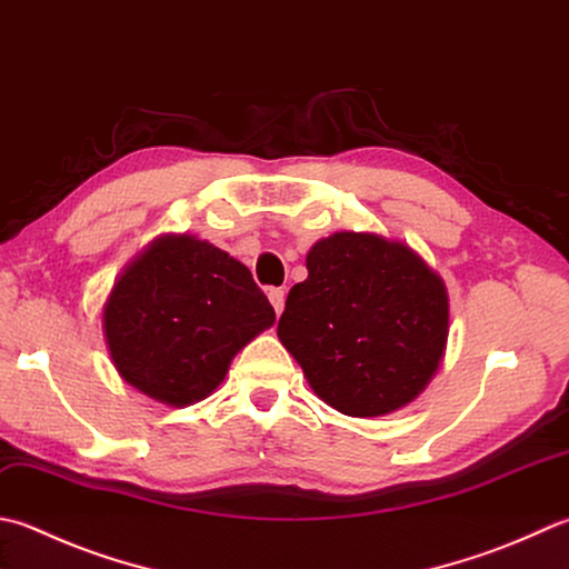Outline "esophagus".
Instances as JSON below:
<instances>
[{
  "label": "esophagus",
  "mask_w": 569,
  "mask_h": 569,
  "mask_svg": "<svg viewBox=\"0 0 569 569\" xmlns=\"http://www.w3.org/2000/svg\"><path fill=\"white\" fill-rule=\"evenodd\" d=\"M269 300H271V306L276 310V316H281L283 313V303H286V291H283V288H271Z\"/></svg>",
  "instance_id": "esophagus-1"
}]
</instances>
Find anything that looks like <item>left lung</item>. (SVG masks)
Masks as SVG:
<instances>
[{"mask_svg": "<svg viewBox=\"0 0 569 569\" xmlns=\"http://www.w3.org/2000/svg\"><path fill=\"white\" fill-rule=\"evenodd\" d=\"M278 340L310 389L348 417H382L425 392L447 352L449 291L407 247L372 231H336L306 256Z\"/></svg>", "mask_w": 569, "mask_h": 569, "instance_id": "1", "label": "left lung"}]
</instances>
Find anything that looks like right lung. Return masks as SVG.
I'll return each mask as SVG.
<instances>
[{
  "instance_id": "right-lung-1",
  "label": "right lung",
  "mask_w": 569,
  "mask_h": 569,
  "mask_svg": "<svg viewBox=\"0 0 569 569\" xmlns=\"http://www.w3.org/2000/svg\"><path fill=\"white\" fill-rule=\"evenodd\" d=\"M100 316L118 375L167 407L202 402L276 322L247 266L192 233L152 239L118 273Z\"/></svg>"
}]
</instances>
